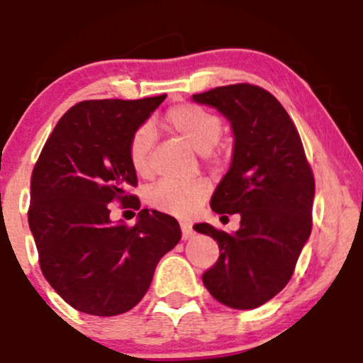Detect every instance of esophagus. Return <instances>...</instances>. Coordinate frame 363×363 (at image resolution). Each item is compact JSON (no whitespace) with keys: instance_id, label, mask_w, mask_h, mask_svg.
Masks as SVG:
<instances>
[{"instance_id":"34e87169","label":"esophagus","mask_w":363,"mask_h":363,"mask_svg":"<svg viewBox=\"0 0 363 363\" xmlns=\"http://www.w3.org/2000/svg\"><path fill=\"white\" fill-rule=\"evenodd\" d=\"M181 230H182V239H184V240L191 239V237L194 235L193 227H191V225L187 222H181Z\"/></svg>"}]
</instances>
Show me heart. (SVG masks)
Returning <instances> with one entry per match:
<instances>
[{
  "instance_id": "heart-1",
  "label": "heart",
  "mask_w": 363,
  "mask_h": 363,
  "mask_svg": "<svg viewBox=\"0 0 363 363\" xmlns=\"http://www.w3.org/2000/svg\"><path fill=\"white\" fill-rule=\"evenodd\" d=\"M169 126L196 152L208 153L215 148L222 136L223 126L218 116L211 114L198 106H177L167 112ZM155 133L150 124L136 129L129 143V158L138 174H147L150 167ZM210 186L201 179L177 182L162 181L148 193V203L164 213L184 216L196 211L206 199Z\"/></svg>"
}]
</instances>
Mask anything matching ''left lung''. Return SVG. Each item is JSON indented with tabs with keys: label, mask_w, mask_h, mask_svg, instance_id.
Wrapping results in <instances>:
<instances>
[{
	"label": "left lung",
	"mask_w": 363,
	"mask_h": 363,
	"mask_svg": "<svg viewBox=\"0 0 363 363\" xmlns=\"http://www.w3.org/2000/svg\"><path fill=\"white\" fill-rule=\"evenodd\" d=\"M230 123V169L211 196L215 213L240 215L235 234L196 223L213 237L220 257L203 283L220 303L256 309L285 289L309 240L314 176L297 128L269 91L249 83L193 95Z\"/></svg>",
	"instance_id": "8db88e82"
}]
</instances>
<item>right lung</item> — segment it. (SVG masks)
<instances>
[{
  "label": "right lung",
  "instance_id": "add662e5",
  "mask_svg": "<svg viewBox=\"0 0 363 363\" xmlns=\"http://www.w3.org/2000/svg\"><path fill=\"white\" fill-rule=\"evenodd\" d=\"M85 101L60 119L30 181L28 227L45 280L77 311L118 315L147 294L158 261L181 240L174 216L141 210L133 227L109 203L140 208L129 158L133 135L164 102Z\"/></svg>",
  "mask_w": 363,
  "mask_h": 363
}]
</instances>
